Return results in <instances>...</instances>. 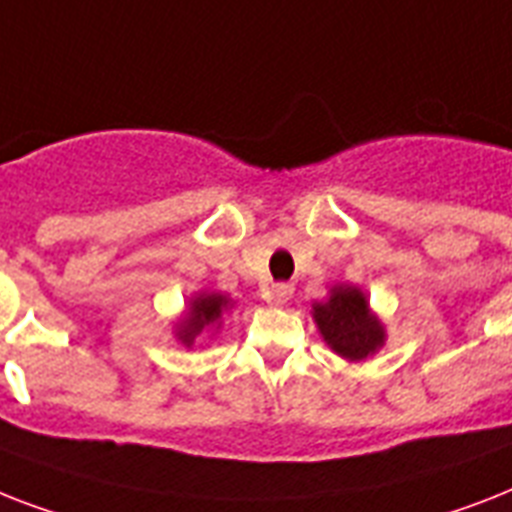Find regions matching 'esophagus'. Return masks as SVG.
Instances as JSON below:
<instances>
[{
    "label": "esophagus",
    "instance_id": "1",
    "mask_svg": "<svg viewBox=\"0 0 512 512\" xmlns=\"http://www.w3.org/2000/svg\"><path fill=\"white\" fill-rule=\"evenodd\" d=\"M290 296H293V285H288V282H275V285H272V293H269V298H272L275 304H285Z\"/></svg>",
    "mask_w": 512,
    "mask_h": 512
}]
</instances>
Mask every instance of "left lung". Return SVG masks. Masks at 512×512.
Wrapping results in <instances>:
<instances>
[{
  "instance_id": "obj_1",
  "label": "left lung",
  "mask_w": 512,
  "mask_h": 512,
  "mask_svg": "<svg viewBox=\"0 0 512 512\" xmlns=\"http://www.w3.org/2000/svg\"><path fill=\"white\" fill-rule=\"evenodd\" d=\"M314 320L327 346L343 359H367L383 346V325L367 309L365 293L351 285L333 288L325 304L314 306Z\"/></svg>"
}]
</instances>
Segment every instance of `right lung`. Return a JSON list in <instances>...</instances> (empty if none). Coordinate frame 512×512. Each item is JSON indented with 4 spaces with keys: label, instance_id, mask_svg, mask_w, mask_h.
<instances>
[{
    "label": "right lung",
    "instance_id": "right-lung-1",
    "mask_svg": "<svg viewBox=\"0 0 512 512\" xmlns=\"http://www.w3.org/2000/svg\"><path fill=\"white\" fill-rule=\"evenodd\" d=\"M227 304H230V301H227L224 296H219V293H203V296L195 298L190 306V312H187L185 322H182V330H179L182 343L190 346V343L195 341V338H198L208 325L219 322V317H222V312L227 309Z\"/></svg>",
    "mask_w": 512,
    "mask_h": 512
}]
</instances>
